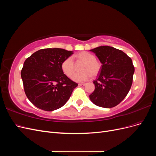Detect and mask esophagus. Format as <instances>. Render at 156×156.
Masks as SVG:
<instances>
[{
  "label": "esophagus",
  "instance_id": "34e87169",
  "mask_svg": "<svg viewBox=\"0 0 156 156\" xmlns=\"http://www.w3.org/2000/svg\"><path fill=\"white\" fill-rule=\"evenodd\" d=\"M79 86H83H83L85 85V83H79Z\"/></svg>",
  "mask_w": 156,
  "mask_h": 156
}]
</instances>
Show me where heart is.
<instances>
[{
    "instance_id": "obj_1",
    "label": "heart",
    "mask_w": 156,
    "mask_h": 156,
    "mask_svg": "<svg viewBox=\"0 0 156 156\" xmlns=\"http://www.w3.org/2000/svg\"><path fill=\"white\" fill-rule=\"evenodd\" d=\"M77 62H83L81 68V72L75 73L72 75V79L74 81L83 82L87 81L90 77H96L101 69V63L96 58L93 54L87 51H82L74 56ZM62 72L68 77H70L75 70V64L72 57L66 58L61 64Z\"/></svg>"
}]
</instances>
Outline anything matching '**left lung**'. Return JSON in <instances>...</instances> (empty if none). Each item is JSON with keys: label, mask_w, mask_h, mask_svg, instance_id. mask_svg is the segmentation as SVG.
Wrapping results in <instances>:
<instances>
[{"label": "left lung", "mask_w": 156, "mask_h": 156, "mask_svg": "<svg viewBox=\"0 0 156 156\" xmlns=\"http://www.w3.org/2000/svg\"><path fill=\"white\" fill-rule=\"evenodd\" d=\"M90 51L102 64L98 78L93 81L95 90L90 99L97 106L114 107L131 88L135 72L132 60L122 51L110 46H100Z\"/></svg>", "instance_id": "8db88e82"}]
</instances>
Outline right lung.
I'll list each match as a JSON object with an SVG mask.
<instances>
[{
  "label": "right lung",
  "mask_w": 156,
  "mask_h": 156,
  "mask_svg": "<svg viewBox=\"0 0 156 156\" xmlns=\"http://www.w3.org/2000/svg\"><path fill=\"white\" fill-rule=\"evenodd\" d=\"M73 51L60 48L40 49L25 61L21 75L27 97L41 110L62 107L78 84L64 74L61 64Z\"/></svg>",
  "instance_id": "add662e5"
}]
</instances>
